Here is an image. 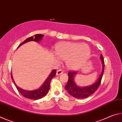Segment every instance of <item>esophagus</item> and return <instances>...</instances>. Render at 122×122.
Here are the masks:
<instances>
[{"instance_id": "1", "label": "esophagus", "mask_w": 122, "mask_h": 122, "mask_svg": "<svg viewBox=\"0 0 122 122\" xmlns=\"http://www.w3.org/2000/svg\"><path fill=\"white\" fill-rule=\"evenodd\" d=\"M63 73V71L61 69V70H57L56 75H60L62 74Z\"/></svg>"}]
</instances>
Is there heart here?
Masks as SVG:
<instances>
[{"label": "heart", "instance_id": "b5f03b06", "mask_svg": "<svg viewBox=\"0 0 122 122\" xmlns=\"http://www.w3.org/2000/svg\"><path fill=\"white\" fill-rule=\"evenodd\" d=\"M55 53L59 58L65 60L67 67L77 70L84 64L90 54V49L86 44L63 42L58 44Z\"/></svg>", "mask_w": 122, "mask_h": 122}]
</instances>
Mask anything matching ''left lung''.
I'll return each instance as SVG.
<instances>
[{
    "mask_svg": "<svg viewBox=\"0 0 122 122\" xmlns=\"http://www.w3.org/2000/svg\"><path fill=\"white\" fill-rule=\"evenodd\" d=\"M100 59L102 63V71L97 81L91 85L86 86H79L77 85L74 81V78L77 75V72L74 71L68 72L69 79L65 89L70 95L78 99H83L88 97L97 90L99 86L100 85L104 70V61L102 55H101Z\"/></svg>",
    "mask_w": 122,
    "mask_h": 122,
    "instance_id": "1",
    "label": "left lung"
}]
</instances>
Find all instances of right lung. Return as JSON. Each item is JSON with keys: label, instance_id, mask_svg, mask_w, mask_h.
<instances>
[{"label": "right lung", "instance_id": "1", "mask_svg": "<svg viewBox=\"0 0 122 122\" xmlns=\"http://www.w3.org/2000/svg\"><path fill=\"white\" fill-rule=\"evenodd\" d=\"M43 36V35L38 34V35H35L34 36V37L32 36L30 38H28L25 40L23 43H21L19 45V46L18 47V48L21 45L27 43L30 41H36V42H39V41H41V40L42 39ZM56 70H53L51 71L50 74L49 76V77L47 78V79H46L44 83H43V84L41 85L39 89L34 90L32 91L26 90H24L18 86L15 83V81H14L12 74V73L11 78L12 79V81L14 82V84H15L16 88H17V89L18 90L19 92L21 93V95L22 96H23L25 97V98H27L33 99V100H37V99H41L43 97H44L46 95L48 92L49 91L50 89V85L51 79H52L53 77L56 76Z\"/></svg>", "mask_w": 122, "mask_h": 122}]
</instances>
